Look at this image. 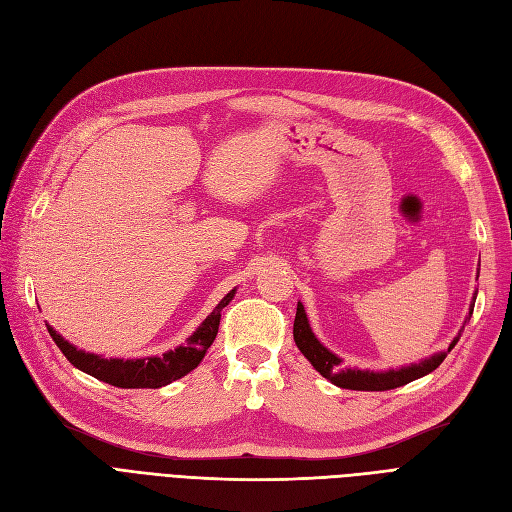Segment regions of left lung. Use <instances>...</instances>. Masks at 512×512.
Returning <instances> with one entry per match:
<instances>
[{
  "instance_id": "left-lung-1",
  "label": "left lung",
  "mask_w": 512,
  "mask_h": 512,
  "mask_svg": "<svg viewBox=\"0 0 512 512\" xmlns=\"http://www.w3.org/2000/svg\"><path fill=\"white\" fill-rule=\"evenodd\" d=\"M474 301H476V294H474ZM472 312H474V307H470V314H468L466 322H470ZM292 335H294V344H297V348L303 352L305 359L314 365L316 371H320V376L331 380L335 386H339V389L391 391V389L404 386V384H408L416 378L427 376L429 371L436 369L446 359V352H440V354H433L431 359L421 361L418 365L401 367V369H389V371L348 369V367H344V361L339 359V356H335L333 352H329L318 342L316 335L312 333V329H309V322H307L305 309H303L301 303L297 305V316H294ZM457 339H453V344L448 346V352L453 350V346L457 344Z\"/></svg>"
}]
</instances>
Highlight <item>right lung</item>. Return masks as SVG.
<instances>
[{"instance_id":"right-lung-1","label":"right lung","mask_w":512,"mask_h":512,"mask_svg":"<svg viewBox=\"0 0 512 512\" xmlns=\"http://www.w3.org/2000/svg\"><path fill=\"white\" fill-rule=\"evenodd\" d=\"M232 297H235V290H230L218 303V307L203 320L196 333L185 339V346H179L162 356H149V359H102L98 354H89L74 348L57 331H53L49 324H46V329H49L53 342L61 352H64L66 359L74 367L85 371V374L94 376L106 384L119 386V389H160V386H166L173 380L190 374V371L203 361L205 352L213 344L215 335H218L222 309L232 301Z\"/></svg>"}]
</instances>
